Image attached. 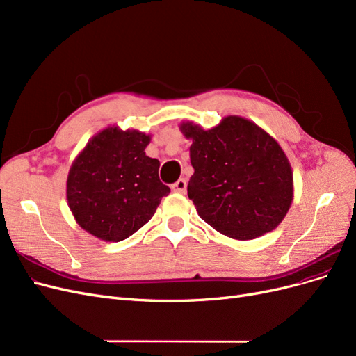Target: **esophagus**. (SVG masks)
<instances>
[{
    "label": "esophagus",
    "mask_w": 356,
    "mask_h": 356,
    "mask_svg": "<svg viewBox=\"0 0 356 356\" xmlns=\"http://www.w3.org/2000/svg\"><path fill=\"white\" fill-rule=\"evenodd\" d=\"M186 190H187V181L184 179V178H179L174 186H172V191H175V193H186Z\"/></svg>",
    "instance_id": "34e87169"
}]
</instances>
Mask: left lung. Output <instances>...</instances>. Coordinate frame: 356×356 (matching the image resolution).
I'll list each match as a JSON object with an SVG mask.
<instances>
[{"instance_id":"8db88e82","label":"left lung","mask_w":356,"mask_h":356,"mask_svg":"<svg viewBox=\"0 0 356 356\" xmlns=\"http://www.w3.org/2000/svg\"><path fill=\"white\" fill-rule=\"evenodd\" d=\"M191 139L195 174L188 197L199 217L236 241H251L275 230L294 199V179L282 147L254 122L227 115L209 131L182 122Z\"/></svg>"}]
</instances>
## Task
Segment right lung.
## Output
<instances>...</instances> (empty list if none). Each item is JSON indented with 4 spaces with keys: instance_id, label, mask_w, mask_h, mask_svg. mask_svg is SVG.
Returning a JSON list of instances; mask_svg holds the SVG:
<instances>
[{
    "instance_id": "1",
    "label": "right lung",
    "mask_w": 356,
    "mask_h": 356,
    "mask_svg": "<svg viewBox=\"0 0 356 356\" xmlns=\"http://www.w3.org/2000/svg\"><path fill=\"white\" fill-rule=\"evenodd\" d=\"M149 141L152 135L108 126L74 159L67 200L83 230L120 242L152 220L170 188L159 179L160 161L145 154Z\"/></svg>"
}]
</instances>
